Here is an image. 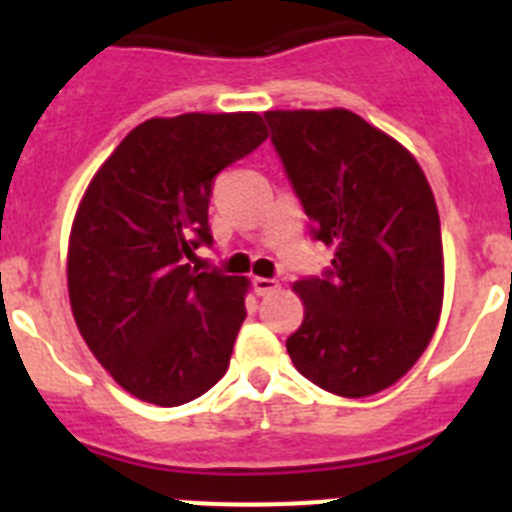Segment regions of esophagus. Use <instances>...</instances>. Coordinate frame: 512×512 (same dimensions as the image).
<instances>
[{
  "label": "esophagus",
  "mask_w": 512,
  "mask_h": 512,
  "mask_svg": "<svg viewBox=\"0 0 512 512\" xmlns=\"http://www.w3.org/2000/svg\"><path fill=\"white\" fill-rule=\"evenodd\" d=\"M277 289H279L277 279H266V277H256V279H253V292H256V295H259V297L274 295Z\"/></svg>",
  "instance_id": "esophagus-1"
}]
</instances>
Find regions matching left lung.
I'll return each mask as SVG.
<instances>
[{"label": "left lung", "mask_w": 512, "mask_h": 512, "mask_svg": "<svg viewBox=\"0 0 512 512\" xmlns=\"http://www.w3.org/2000/svg\"><path fill=\"white\" fill-rule=\"evenodd\" d=\"M264 117L312 238L336 248L323 277L295 282L305 320L287 338L289 359L333 395L387 390L420 359L441 315V220L428 179L354 112Z\"/></svg>", "instance_id": "left-lung-1"}]
</instances>
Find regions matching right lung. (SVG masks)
<instances>
[{
	"label": "right lung",
	"mask_w": 512,
	"mask_h": 512,
	"mask_svg": "<svg viewBox=\"0 0 512 512\" xmlns=\"http://www.w3.org/2000/svg\"><path fill=\"white\" fill-rule=\"evenodd\" d=\"M266 140L256 112L153 117L89 182L69 243L79 333L122 390L161 408L228 372L248 279L189 266L210 246L215 176Z\"/></svg>",
	"instance_id": "1"
}]
</instances>
